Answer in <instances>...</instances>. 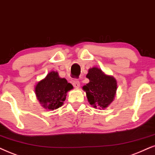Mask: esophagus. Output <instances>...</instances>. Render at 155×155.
<instances>
[{
	"instance_id": "34e87169",
	"label": "esophagus",
	"mask_w": 155,
	"mask_h": 155,
	"mask_svg": "<svg viewBox=\"0 0 155 155\" xmlns=\"http://www.w3.org/2000/svg\"><path fill=\"white\" fill-rule=\"evenodd\" d=\"M73 86L76 88H79L80 87V82L78 80H75V81H73Z\"/></svg>"
}]
</instances>
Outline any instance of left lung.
I'll return each mask as SVG.
<instances>
[{"mask_svg":"<svg viewBox=\"0 0 155 155\" xmlns=\"http://www.w3.org/2000/svg\"><path fill=\"white\" fill-rule=\"evenodd\" d=\"M86 78L89 79V83L82 88L86 92L88 103L95 108H106L116 94V79L96 67L88 69Z\"/></svg>","mask_w":155,"mask_h":155,"instance_id":"obj_1","label":"left lung"}]
</instances>
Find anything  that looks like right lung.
Returning a JSON list of instances; mask_svg holds the SVG:
<instances>
[{
  "label": "right lung",
  "mask_w": 155,
  "mask_h": 155,
  "mask_svg": "<svg viewBox=\"0 0 155 155\" xmlns=\"http://www.w3.org/2000/svg\"><path fill=\"white\" fill-rule=\"evenodd\" d=\"M73 88L67 79L59 76L58 72L51 71L44 79L38 82L35 91L41 106L54 110L62 106L67 92Z\"/></svg>",
  "instance_id": "right-lung-1"
}]
</instances>
